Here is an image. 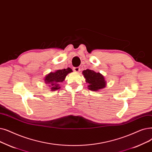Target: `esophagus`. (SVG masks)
Listing matches in <instances>:
<instances>
[{
    "instance_id": "34e87169",
    "label": "esophagus",
    "mask_w": 152,
    "mask_h": 152,
    "mask_svg": "<svg viewBox=\"0 0 152 152\" xmlns=\"http://www.w3.org/2000/svg\"><path fill=\"white\" fill-rule=\"evenodd\" d=\"M73 70H74L75 72H80V71H81V69H80V68H79V67H75V68H73Z\"/></svg>"
}]
</instances>
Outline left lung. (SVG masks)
<instances>
[{"instance_id":"8db88e82","label":"left lung","mask_w":152,"mask_h":152,"mask_svg":"<svg viewBox=\"0 0 152 152\" xmlns=\"http://www.w3.org/2000/svg\"><path fill=\"white\" fill-rule=\"evenodd\" d=\"M83 74L88 83V89L91 91H99V89L104 88L106 86V81L104 77L99 72H96L93 70L87 69L83 71Z\"/></svg>"}]
</instances>
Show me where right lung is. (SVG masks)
<instances>
[{
    "mask_svg": "<svg viewBox=\"0 0 152 152\" xmlns=\"http://www.w3.org/2000/svg\"><path fill=\"white\" fill-rule=\"evenodd\" d=\"M72 72V69L69 68L67 69H59L55 72H51L45 77V83L49 84V87L51 91L58 90L60 88L59 83L64 81V79L68 74Z\"/></svg>",
    "mask_w": 152,
    "mask_h": 152,
    "instance_id": "add662e5",
    "label": "right lung"
}]
</instances>
